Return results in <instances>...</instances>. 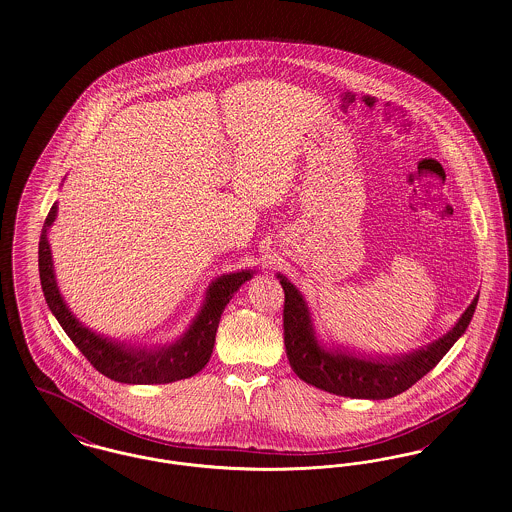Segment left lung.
Listing matches in <instances>:
<instances>
[{
    "instance_id": "left-lung-1",
    "label": "left lung",
    "mask_w": 512,
    "mask_h": 512,
    "mask_svg": "<svg viewBox=\"0 0 512 512\" xmlns=\"http://www.w3.org/2000/svg\"><path fill=\"white\" fill-rule=\"evenodd\" d=\"M277 279L285 291L283 329L289 364L302 381L333 395L350 399H391L426 376L466 331L474 316L478 295L464 310L453 329L422 349L393 356L354 354L345 349H325L316 337L304 296L281 273Z\"/></svg>"
}]
</instances>
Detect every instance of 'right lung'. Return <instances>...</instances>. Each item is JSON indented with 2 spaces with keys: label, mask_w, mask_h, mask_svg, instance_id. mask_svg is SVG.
Returning a JSON list of instances; mask_svg holds the SVG:
<instances>
[{
  "label": "right lung",
  "mask_w": 512,
  "mask_h": 512,
  "mask_svg": "<svg viewBox=\"0 0 512 512\" xmlns=\"http://www.w3.org/2000/svg\"><path fill=\"white\" fill-rule=\"evenodd\" d=\"M55 217L57 202L44 221V229L38 244L40 283L52 314L57 318V322L61 323L69 339L77 345V349L86 356V360L109 379L133 385L171 383L198 374L212 356L217 325L225 306L241 289V285L252 279L254 269H241L235 273L221 275L216 281H212L200 312L190 323L189 329L175 343L152 349L117 343L115 339L94 333L84 323L79 322L59 293L55 281L52 250L48 243V229L52 227Z\"/></svg>",
  "instance_id": "1"
}]
</instances>
